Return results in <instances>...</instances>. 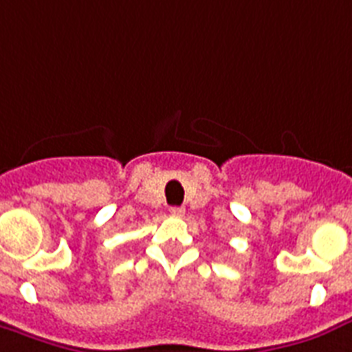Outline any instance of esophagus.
<instances>
[{"label": "esophagus", "instance_id": "34e87169", "mask_svg": "<svg viewBox=\"0 0 352 352\" xmlns=\"http://www.w3.org/2000/svg\"><path fill=\"white\" fill-rule=\"evenodd\" d=\"M168 213H170V214H173V217H184V214H185V207H176V206H174V207H170V209H168Z\"/></svg>", "mask_w": 352, "mask_h": 352}]
</instances>
